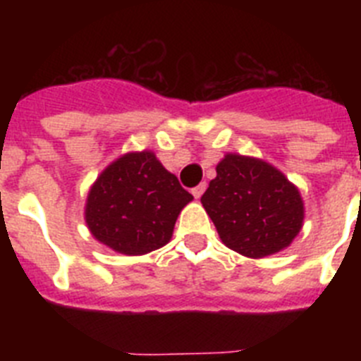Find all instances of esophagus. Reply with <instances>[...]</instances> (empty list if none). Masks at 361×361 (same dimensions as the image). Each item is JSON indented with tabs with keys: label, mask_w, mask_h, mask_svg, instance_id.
Listing matches in <instances>:
<instances>
[{
	"label": "esophagus",
	"mask_w": 361,
	"mask_h": 361,
	"mask_svg": "<svg viewBox=\"0 0 361 361\" xmlns=\"http://www.w3.org/2000/svg\"><path fill=\"white\" fill-rule=\"evenodd\" d=\"M204 191H206V183H202V184H199L197 188H193V190H191V193H193V197H195V199H200Z\"/></svg>",
	"instance_id": "1"
}]
</instances>
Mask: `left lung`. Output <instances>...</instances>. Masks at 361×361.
Instances as JSON below:
<instances>
[{"mask_svg":"<svg viewBox=\"0 0 361 361\" xmlns=\"http://www.w3.org/2000/svg\"><path fill=\"white\" fill-rule=\"evenodd\" d=\"M200 202L220 240L247 258L286 250L304 226L298 188L269 162L240 153H226Z\"/></svg>","mask_w":361,"mask_h":361,"instance_id":"8db88e82","label":"left lung"}]
</instances>
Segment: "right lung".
<instances>
[{
  "label": "right lung",
  "mask_w": 361,
  "mask_h": 361,
  "mask_svg": "<svg viewBox=\"0 0 361 361\" xmlns=\"http://www.w3.org/2000/svg\"><path fill=\"white\" fill-rule=\"evenodd\" d=\"M191 200L152 149L128 152L90 186L85 222L92 237L116 253L141 257L171 240L177 216Z\"/></svg>",
  "instance_id": "add662e5"
}]
</instances>
